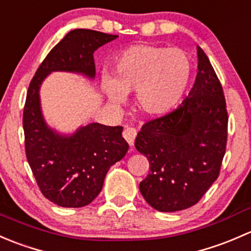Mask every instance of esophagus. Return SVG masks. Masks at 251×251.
Here are the masks:
<instances>
[{
    "label": "esophagus",
    "mask_w": 251,
    "mask_h": 251,
    "mask_svg": "<svg viewBox=\"0 0 251 251\" xmlns=\"http://www.w3.org/2000/svg\"><path fill=\"white\" fill-rule=\"evenodd\" d=\"M123 138L126 139L129 146H134V140L136 138V129L131 128V126H126L125 130H123Z\"/></svg>",
    "instance_id": "34e87169"
}]
</instances>
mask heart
I'll use <instances>...</instances> for the list:
<instances>
[{
  "label": "heart",
  "instance_id": "1",
  "mask_svg": "<svg viewBox=\"0 0 251 251\" xmlns=\"http://www.w3.org/2000/svg\"><path fill=\"white\" fill-rule=\"evenodd\" d=\"M113 78L104 75L108 99L122 102L125 93L138 92V104L149 115H163L182 100L192 77V64L179 48L135 45L113 59Z\"/></svg>",
  "mask_w": 251,
  "mask_h": 251
}]
</instances>
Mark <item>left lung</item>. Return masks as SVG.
<instances>
[{"mask_svg": "<svg viewBox=\"0 0 251 251\" xmlns=\"http://www.w3.org/2000/svg\"><path fill=\"white\" fill-rule=\"evenodd\" d=\"M198 74L176 110L145 123L135 147L147 157L150 173L140 192L158 211L172 213L200 202L219 177L226 152L228 115L221 83L201 47Z\"/></svg>", "mask_w": 251, "mask_h": 251, "instance_id": "1", "label": "left lung"}]
</instances>
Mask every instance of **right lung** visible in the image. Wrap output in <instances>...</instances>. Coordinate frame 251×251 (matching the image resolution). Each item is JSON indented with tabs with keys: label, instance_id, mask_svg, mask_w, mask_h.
Returning a JSON list of instances; mask_svg holds the SVG:
<instances>
[{
	"label": "right lung",
	"instance_id": "obj_1",
	"mask_svg": "<svg viewBox=\"0 0 251 251\" xmlns=\"http://www.w3.org/2000/svg\"><path fill=\"white\" fill-rule=\"evenodd\" d=\"M117 37L88 29L70 31L49 51L30 82L23 113L26 158L42 195L59 206L81 208L92 203L110 167L126 156L129 145L120 126L90 123L71 136L56 134L41 112V83L53 71L94 78L93 53Z\"/></svg>",
	"mask_w": 251,
	"mask_h": 251
}]
</instances>
